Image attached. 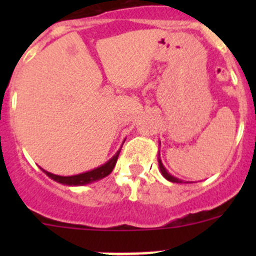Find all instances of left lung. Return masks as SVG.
Segmentation results:
<instances>
[{"mask_svg":"<svg viewBox=\"0 0 256 256\" xmlns=\"http://www.w3.org/2000/svg\"><path fill=\"white\" fill-rule=\"evenodd\" d=\"M158 166H160V171H161L162 176L166 178V180H168L170 182H174V183H182V180H178V178H176V177H174L172 174H170L168 172H167V170L164 168V166L162 164L161 160H160V158H158Z\"/></svg>","mask_w":256,"mask_h":256,"instance_id":"1","label":"left lung"}]
</instances>
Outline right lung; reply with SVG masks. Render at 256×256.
<instances>
[{
    "instance_id": "add662e5",
    "label": "right lung",
    "mask_w": 256,
    "mask_h": 256,
    "mask_svg": "<svg viewBox=\"0 0 256 256\" xmlns=\"http://www.w3.org/2000/svg\"><path fill=\"white\" fill-rule=\"evenodd\" d=\"M118 154H120V150H118V151L114 154L112 158L106 162V164H102V166L92 170V171L84 172V174H76V176H58V174H50V172L44 171V170H42V171L44 172L48 177H50L52 180H56V182L62 183V184L84 186V184H88V183H92V182H95V180H102V178L109 176V174H112L114 167H115L116 161H118Z\"/></svg>"
}]
</instances>
